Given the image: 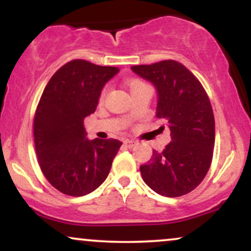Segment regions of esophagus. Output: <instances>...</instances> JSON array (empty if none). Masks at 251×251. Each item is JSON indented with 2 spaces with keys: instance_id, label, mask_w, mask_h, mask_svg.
<instances>
[{
  "instance_id": "34e87169",
  "label": "esophagus",
  "mask_w": 251,
  "mask_h": 251,
  "mask_svg": "<svg viewBox=\"0 0 251 251\" xmlns=\"http://www.w3.org/2000/svg\"><path fill=\"white\" fill-rule=\"evenodd\" d=\"M124 144H125V146H127V148L131 149V148H133L135 144H137V142H134V140L126 139V140H124Z\"/></svg>"
}]
</instances>
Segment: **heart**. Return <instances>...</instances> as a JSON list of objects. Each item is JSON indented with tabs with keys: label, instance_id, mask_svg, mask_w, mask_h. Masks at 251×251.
Here are the masks:
<instances>
[{
	"label": "heart",
	"instance_id": "heart-1",
	"mask_svg": "<svg viewBox=\"0 0 251 251\" xmlns=\"http://www.w3.org/2000/svg\"><path fill=\"white\" fill-rule=\"evenodd\" d=\"M142 83H144V82L139 81V80H133V81H131V82L128 83V86H129V91H132V89H133V88L138 87V86L142 85ZM105 93H106V91H102V93H101V99H102L103 97H105Z\"/></svg>",
	"mask_w": 251,
	"mask_h": 251
}]
</instances>
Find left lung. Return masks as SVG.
Instances as JSON below:
<instances>
[{"label": "left lung", "mask_w": 251, "mask_h": 251, "mask_svg": "<svg viewBox=\"0 0 251 251\" xmlns=\"http://www.w3.org/2000/svg\"><path fill=\"white\" fill-rule=\"evenodd\" d=\"M157 89L155 117L168 124L171 143L153 151L140 166L144 181L157 194L179 197L197 188L208 174L215 146V118L205 89L185 66L165 60L132 66Z\"/></svg>", "instance_id": "1"}]
</instances>
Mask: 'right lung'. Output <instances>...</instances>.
Wrapping results in <instances>:
<instances>
[{"instance_id": "right-lung-1", "label": "right lung", "mask_w": 251, "mask_h": 251, "mask_svg": "<svg viewBox=\"0 0 251 251\" xmlns=\"http://www.w3.org/2000/svg\"><path fill=\"white\" fill-rule=\"evenodd\" d=\"M118 67L73 60L55 72L34 118V140L41 171L62 194L80 197L105 181L122 142L86 138L83 120L94 113L105 83Z\"/></svg>"}]
</instances>
